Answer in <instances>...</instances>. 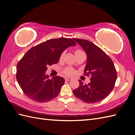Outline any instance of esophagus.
<instances>
[{
	"label": "esophagus",
	"mask_w": 135,
	"mask_h": 135,
	"mask_svg": "<svg viewBox=\"0 0 135 135\" xmlns=\"http://www.w3.org/2000/svg\"><path fill=\"white\" fill-rule=\"evenodd\" d=\"M65 80L69 81V80H71L73 79V78H70V77H68V78H65Z\"/></svg>",
	"instance_id": "esophagus-1"
}]
</instances>
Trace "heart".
<instances>
[{"instance_id": "b5f03b06", "label": "heart", "mask_w": 135, "mask_h": 135, "mask_svg": "<svg viewBox=\"0 0 135 135\" xmlns=\"http://www.w3.org/2000/svg\"><path fill=\"white\" fill-rule=\"evenodd\" d=\"M80 52H82V51L79 50H78L75 51V54H79V53H80ZM64 52H63L62 54H61V56H60V59H62V57H64ZM64 74H65L66 75H73L75 73V71L74 69H73L72 68H70V67H66V68H65L64 69Z\"/></svg>"}]
</instances>
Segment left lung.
<instances>
[{"label":"left lung","instance_id":"left-lung-1","mask_svg":"<svg viewBox=\"0 0 135 135\" xmlns=\"http://www.w3.org/2000/svg\"><path fill=\"white\" fill-rule=\"evenodd\" d=\"M86 52L87 60L84 74L91 76V82L73 90L75 96L84 103H99L109 96L115 85L117 71L112 60L96 45L89 40L73 39Z\"/></svg>","mask_w":135,"mask_h":135}]
</instances>
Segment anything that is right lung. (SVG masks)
I'll list each match as a JSON object with an SVG mask.
<instances>
[{
	"instance_id": "obj_1",
	"label": "right lung",
	"mask_w": 135,
	"mask_h": 135,
	"mask_svg": "<svg viewBox=\"0 0 135 135\" xmlns=\"http://www.w3.org/2000/svg\"><path fill=\"white\" fill-rule=\"evenodd\" d=\"M75 46L71 39H52L30 49L17 65L16 79L25 95L38 103L52 100L59 94L65 79L46 74L47 67L57 64L61 55L70 46Z\"/></svg>"
}]
</instances>
